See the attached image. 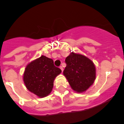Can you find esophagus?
Segmentation results:
<instances>
[{
  "label": "esophagus",
  "instance_id": "obj_1",
  "mask_svg": "<svg viewBox=\"0 0 124 124\" xmlns=\"http://www.w3.org/2000/svg\"><path fill=\"white\" fill-rule=\"evenodd\" d=\"M60 69H61V70H62V71H63V67H62V66H61V67H60Z\"/></svg>",
  "mask_w": 124,
  "mask_h": 124
}]
</instances>
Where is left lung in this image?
I'll list each match as a JSON object with an SVG mask.
<instances>
[{
    "label": "left lung",
    "mask_w": 124,
    "mask_h": 124,
    "mask_svg": "<svg viewBox=\"0 0 124 124\" xmlns=\"http://www.w3.org/2000/svg\"><path fill=\"white\" fill-rule=\"evenodd\" d=\"M65 62L63 73L71 89L77 93L85 92L95 79L94 63L85 55L73 52L66 57Z\"/></svg>",
    "instance_id": "obj_1"
}]
</instances>
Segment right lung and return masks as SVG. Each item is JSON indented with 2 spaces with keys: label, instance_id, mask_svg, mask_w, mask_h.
Listing matches in <instances>:
<instances>
[{
  "label": "right lung",
  "instance_id": "obj_1",
  "mask_svg": "<svg viewBox=\"0 0 124 124\" xmlns=\"http://www.w3.org/2000/svg\"><path fill=\"white\" fill-rule=\"evenodd\" d=\"M61 72L54 66L53 59L43 55L26 66L23 81L30 92L43 98L51 92L54 79Z\"/></svg>",
  "mask_w": 124,
  "mask_h": 124
}]
</instances>
